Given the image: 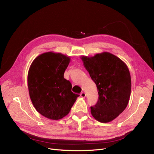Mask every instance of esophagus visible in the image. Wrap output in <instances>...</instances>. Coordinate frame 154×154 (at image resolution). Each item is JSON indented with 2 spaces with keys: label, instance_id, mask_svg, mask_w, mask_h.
Wrapping results in <instances>:
<instances>
[{
  "label": "esophagus",
  "instance_id": "1",
  "mask_svg": "<svg viewBox=\"0 0 154 154\" xmlns=\"http://www.w3.org/2000/svg\"><path fill=\"white\" fill-rule=\"evenodd\" d=\"M80 96L83 98H85L86 97V94L85 93V92H82L81 94H80Z\"/></svg>",
  "mask_w": 154,
  "mask_h": 154
}]
</instances>
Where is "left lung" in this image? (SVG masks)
Returning <instances> with one entry per match:
<instances>
[{"label":"left lung","instance_id":"1","mask_svg":"<svg viewBox=\"0 0 154 154\" xmlns=\"http://www.w3.org/2000/svg\"><path fill=\"white\" fill-rule=\"evenodd\" d=\"M81 58L98 90V101L90 107L91 114L100 122L112 121L124 111L130 100L131 81L128 67L106 52Z\"/></svg>","mask_w":154,"mask_h":154}]
</instances>
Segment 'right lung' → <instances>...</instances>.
<instances>
[{"label":"right lung","instance_id":"obj_1","mask_svg":"<svg viewBox=\"0 0 154 154\" xmlns=\"http://www.w3.org/2000/svg\"><path fill=\"white\" fill-rule=\"evenodd\" d=\"M69 62V57L48 52L36 57L30 66L28 87L31 100L47 118H63L79 96L72 92L71 83L64 78Z\"/></svg>","mask_w":154,"mask_h":154}]
</instances>
